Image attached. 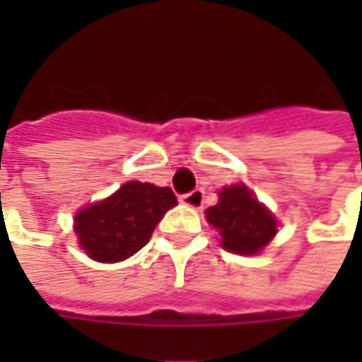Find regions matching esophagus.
Listing matches in <instances>:
<instances>
[{"label": "esophagus", "mask_w": 362, "mask_h": 362, "mask_svg": "<svg viewBox=\"0 0 362 362\" xmlns=\"http://www.w3.org/2000/svg\"><path fill=\"white\" fill-rule=\"evenodd\" d=\"M179 202L183 203V205H187V207L199 209L203 205V191L202 189H193V191H189L185 195H181Z\"/></svg>", "instance_id": "1"}]
</instances>
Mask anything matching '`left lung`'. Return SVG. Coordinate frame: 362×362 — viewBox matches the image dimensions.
I'll return each instance as SVG.
<instances>
[{"label": "left lung", "instance_id": "obj_1", "mask_svg": "<svg viewBox=\"0 0 362 362\" xmlns=\"http://www.w3.org/2000/svg\"><path fill=\"white\" fill-rule=\"evenodd\" d=\"M205 217L219 231L223 250L240 256H256L278 233L276 217L243 183L221 189L219 202L205 209Z\"/></svg>", "mask_w": 362, "mask_h": 362}]
</instances>
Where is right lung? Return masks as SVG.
Instances as JSON below:
<instances>
[{
  "instance_id": "add662e5",
  "label": "right lung",
  "mask_w": 362,
  "mask_h": 362,
  "mask_svg": "<svg viewBox=\"0 0 362 362\" xmlns=\"http://www.w3.org/2000/svg\"><path fill=\"white\" fill-rule=\"evenodd\" d=\"M175 205L171 187L129 181L110 197L78 211V243L96 262H122L146 245L157 223Z\"/></svg>"
}]
</instances>
